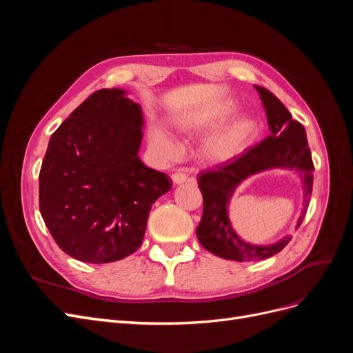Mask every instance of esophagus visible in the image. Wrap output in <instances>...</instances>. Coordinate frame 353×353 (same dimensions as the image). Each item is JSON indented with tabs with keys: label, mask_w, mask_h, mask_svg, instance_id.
I'll return each mask as SVG.
<instances>
[{
	"label": "esophagus",
	"mask_w": 353,
	"mask_h": 353,
	"mask_svg": "<svg viewBox=\"0 0 353 353\" xmlns=\"http://www.w3.org/2000/svg\"><path fill=\"white\" fill-rule=\"evenodd\" d=\"M170 178H172L174 184H183V183H185V181L188 179V176L185 174H183V172H174L172 175H170Z\"/></svg>",
	"instance_id": "obj_1"
}]
</instances>
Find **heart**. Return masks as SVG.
I'll list each match as a JSON object with an SVG mask.
<instances>
[{
    "label": "heart",
    "instance_id": "obj_1",
    "mask_svg": "<svg viewBox=\"0 0 353 353\" xmlns=\"http://www.w3.org/2000/svg\"><path fill=\"white\" fill-rule=\"evenodd\" d=\"M256 131L258 123L252 117H240L206 140L201 147V156L210 163L230 162L250 145ZM150 144L165 159H174L179 154V145L162 130L152 131Z\"/></svg>",
    "mask_w": 353,
    "mask_h": 353
}]
</instances>
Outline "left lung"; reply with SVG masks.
<instances>
[{
	"label": "left lung",
	"instance_id": "obj_1",
	"mask_svg": "<svg viewBox=\"0 0 353 353\" xmlns=\"http://www.w3.org/2000/svg\"><path fill=\"white\" fill-rule=\"evenodd\" d=\"M256 90L263 101L271 135L232 162L206 170L197 176L199 188L203 194V215L196 230L197 239L210 253L237 262L271 258L281 252L292 240V236H287L279 243L261 248L244 243L234 232L228 221L227 208L234 190L241 181L271 168L296 170L302 178L305 203L302 216L297 221V228L305 219L314 184V162L307 147L305 128L292 119V113L272 92L262 87H256Z\"/></svg>",
	"mask_w": 353,
	"mask_h": 353
}]
</instances>
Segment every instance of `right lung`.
<instances>
[{
    "label": "right lung",
    "mask_w": 353,
    "mask_h": 353,
    "mask_svg": "<svg viewBox=\"0 0 353 353\" xmlns=\"http://www.w3.org/2000/svg\"><path fill=\"white\" fill-rule=\"evenodd\" d=\"M123 90H99L51 135L39 170V210L59 248L88 263L140 248L153 203L170 181L138 150L140 105Z\"/></svg>",
    "instance_id": "1"
}]
</instances>
